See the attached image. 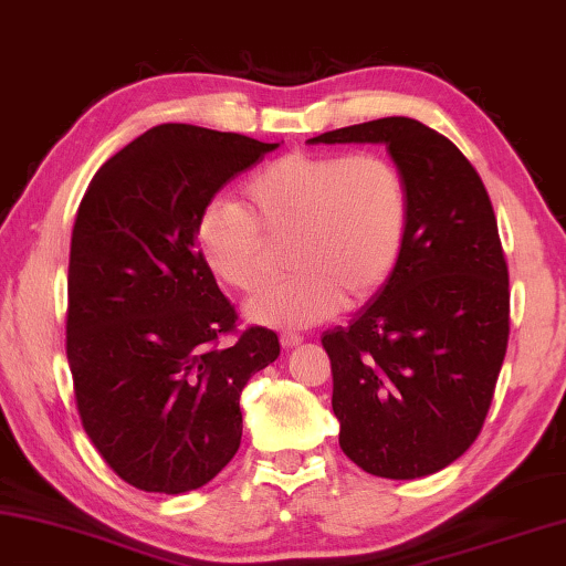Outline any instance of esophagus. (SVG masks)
Returning <instances> with one entry per match:
<instances>
[{"instance_id":"1","label":"esophagus","mask_w":566,"mask_h":566,"mask_svg":"<svg viewBox=\"0 0 566 566\" xmlns=\"http://www.w3.org/2000/svg\"><path fill=\"white\" fill-rule=\"evenodd\" d=\"M303 343V338L298 333H283L281 335V345L283 348H295V345H301Z\"/></svg>"}]
</instances>
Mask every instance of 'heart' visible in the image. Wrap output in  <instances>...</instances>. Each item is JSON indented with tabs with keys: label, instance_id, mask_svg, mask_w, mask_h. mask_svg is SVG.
<instances>
[{
	"label": "heart",
	"instance_id": "1",
	"mask_svg": "<svg viewBox=\"0 0 566 566\" xmlns=\"http://www.w3.org/2000/svg\"><path fill=\"white\" fill-rule=\"evenodd\" d=\"M248 211L208 203L196 221L201 261L228 289L253 291L268 243L291 238L285 281L245 303L253 323L308 328L340 305L370 301L398 268L410 228V191L400 168L375 154L291 151L243 188Z\"/></svg>",
	"mask_w": 566,
	"mask_h": 566
}]
</instances>
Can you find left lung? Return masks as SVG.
Here are the masks:
<instances>
[{"label": "left lung", "instance_id": "8db88e82", "mask_svg": "<svg viewBox=\"0 0 566 566\" xmlns=\"http://www.w3.org/2000/svg\"><path fill=\"white\" fill-rule=\"evenodd\" d=\"M311 144H385L408 181V243L350 325L323 335L340 448L365 472L418 480L478 440L510 338V273L480 174L448 136L388 116Z\"/></svg>", "mask_w": 566, "mask_h": 566}]
</instances>
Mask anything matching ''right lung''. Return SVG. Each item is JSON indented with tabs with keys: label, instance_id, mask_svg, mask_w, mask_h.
Here are the masks:
<instances>
[{
	"label": "right lung",
	"instance_id": "obj_1",
	"mask_svg": "<svg viewBox=\"0 0 566 566\" xmlns=\"http://www.w3.org/2000/svg\"><path fill=\"white\" fill-rule=\"evenodd\" d=\"M277 148L188 124L148 128L98 168L69 253L66 360L88 440L144 492L203 488L241 444V392L281 345L243 331L196 245L211 198Z\"/></svg>",
	"mask_w": 566,
	"mask_h": 566
}]
</instances>
